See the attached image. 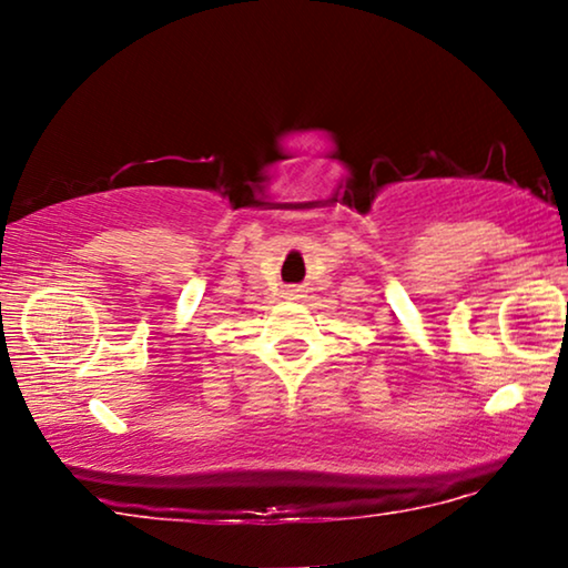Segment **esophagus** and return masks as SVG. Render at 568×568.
<instances>
[{
	"instance_id": "obj_1",
	"label": "esophagus",
	"mask_w": 568,
	"mask_h": 568,
	"mask_svg": "<svg viewBox=\"0 0 568 568\" xmlns=\"http://www.w3.org/2000/svg\"><path fill=\"white\" fill-rule=\"evenodd\" d=\"M290 294L292 297H300V290H290Z\"/></svg>"
}]
</instances>
